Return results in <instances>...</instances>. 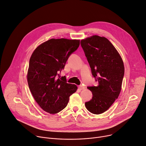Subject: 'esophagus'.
Returning <instances> with one entry per match:
<instances>
[{
    "mask_svg": "<svg viewBox=\"0 0 146 146\" xmlns=\"http://www.w3.org/2000/svg\"><path fill=\"white\" fill-rule=\"evenodd\" d=\"M78 88L80 89V90H84V87L83 86L80 85V86H78Z\"/></svg>",
    "mask_w": 146,
    "mask_h": 146,
    "instance_id": "34e87169",
    "label": "esophagus"
}]
</instances>
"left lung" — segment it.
I'll use <instances>...</instances> for the list:
<instances>
[{"label": "left lung", "instance_id": "8db88e82", "mask_svg": "<svg viewBox=\"0 0 146 146\" xmlns=\"http://www.w3.org/2000/svg\"><path fill=\"white\" fill-rule=\"evenodd\" d=\"M80 43L92 74L98 82L97 86L87 87L93 96L85 106L91 113L101 114L110 108L120 94L125 72L123 62L104 36L92 35L82 39Z\"/></svg>", "mask_w": 146, "mask_h": 146}]
</instances>
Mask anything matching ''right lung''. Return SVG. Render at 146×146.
I'll use <instances>...</instances> for the list:
<instances>
[{
	"label": "right lung",
	"instance_id": "1",
	"mask_svg": "<svg viewBox=\"0 0 146 146\" xmlns=\"http://www.w3.org/2000/svg\"><path fill=\"white\" fill-rule=\"evenodd\" d=\"M80 45L79 39L52 38L38 46L32 54L27 74L29 88L44 111L55 114L67 106L77 90L59 76L72 53Z\"/></svg>",
	"mask_w": 146,
	"mask_h": 146
}]
</instances>
